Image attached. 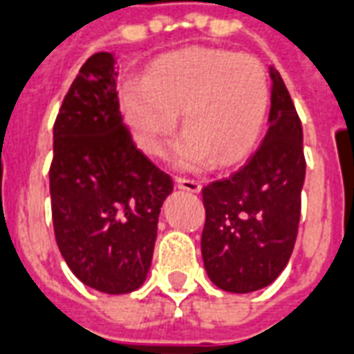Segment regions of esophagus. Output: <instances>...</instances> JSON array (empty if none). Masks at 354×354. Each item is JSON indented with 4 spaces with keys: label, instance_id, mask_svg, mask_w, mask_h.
Instances as JSON below:
<instances>
[{
    "label": "esophagus",
    "instance_id": "34e87169",
    "mask_svg": "<svg viewBox=\"0 0 354 354\" xmlns=\"http://www.w3.org/2000/svg\"><path fill=\"white\" fill-rule=\"evenodd\" d=\"M177 187L183 190H189V192H200L202 190V183L196 179H189V177H175Z\"/></svg>",
    "mask_w": 354,
    "mask_h": 354
}]
</instances>
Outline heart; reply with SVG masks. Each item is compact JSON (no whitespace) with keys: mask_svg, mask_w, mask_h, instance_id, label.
Segmentation results:
<instances>
[{"mask_svg":"<svg viewBox=\"0 0 354 354\" xmlns=\"http://www.w3.org/2000/svg\"><path fill=\"white\" fill-rule=\"evenodd\" d=\"M269 72L244 53L190 47L158 59L142 82L122 85V109L133 139L162 156L183 112L185 135L175 162L202 167L236 164L255 147L269 114Z\"/></svg>","mask_w":354,"mask_h":354,"instance_id":"b5f03b06","label":"heart"}]
</instances>
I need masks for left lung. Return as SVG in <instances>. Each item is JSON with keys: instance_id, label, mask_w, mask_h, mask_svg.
<instances>
[{"instance_id": "obj_1", "label": "left lung", "mask_w": 354, "mask_h": 354, "mask_svg": "<svg viewBox=\"0 0 354 354\" xmlns=\"http://www.w3.org/2000/svg\"><path fill=\"white\" fill-rule=\"evenodd\" d=\"M269 129L252 158L202 189V257L217 288L250 293L284 270L297 238L305 181L301 120L284 80L270 68Z\"/></svg>"}]
</instances>
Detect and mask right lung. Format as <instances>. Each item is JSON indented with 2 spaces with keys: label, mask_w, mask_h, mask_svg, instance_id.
<instances>
[{
  "label": "right lung",
  "mask_w": 354,
  "mask_h": 354,
  "mask_svg": "<svg viewBox=\"0 0 354 354\" xmlns=\"http://www.w3.org/2000/svg\"><path fill=\"white\" fill-rule=\"evenodd\" d=\"M116 77L110 53H95L80 68L53 127L49 192L70 270L93 290L118 295L147 280L173 181L135 147Z\"/></svg>",
  "instance_id": "right-lung-1"
}]
</instances>
